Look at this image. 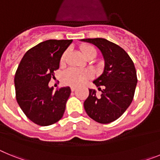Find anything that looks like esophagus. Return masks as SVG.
<instances>
[{
  "label": "esophagus",
  "instance_id": "34e87169",
  "mask_svg": "<svg viewBox=\"0 0 160 160\" xmlns=\"http://www.w3.org/2000/svg\"><path fill=\"white\" fill-rule=\"evenodd\" d=\"M76 90V87H71V90L72 91H74Z\"/></svg>",
  "mask_w": 160,
  "mask_h": 160
}]
</instances>
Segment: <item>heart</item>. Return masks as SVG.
<instances>
[{"label":"heart","mask_w":160,"mask_h":160,"mask_svg":"<svg viewBox=\"0 0 160 160\" xmlns=\"http://www.w3.org/2000/svg\"><path fill=\"white\" fill-rule=\"evenodd\" d=\"M81 49L85 57L87 58L91 54L96 55V49L90 45H83L81 46ZM67 51L65 52L61 58V62L63 63L66 60ZM92 77V73L87 70H79L76 68H70L62 73V79L65 84L78 87L84 84L86 82Z\"/></svg>","instance_id":"b5f03b06"}]
</instances>
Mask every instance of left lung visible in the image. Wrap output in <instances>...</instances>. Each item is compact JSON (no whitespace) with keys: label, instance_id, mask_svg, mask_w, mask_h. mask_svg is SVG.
I'll return each mask as SVG.
<instances>
[{"label":"left lung","instance_id":"8db88e82","mask_svg":"<svg viewBox=\"0 0 160 160\" xmlns=\"http://www.w3.org/2000/svg\"><path fill=\"white\" fill-rule=\"evenodd\" d=\"M82 42L91 43L102 52L105 61L102 75L93 82L102 94L89 89L84 108L90 118L99 123H110L118 119L131 105L137 85L135 65L128 53L116 44L104 38H87Z\"/></svg>","mask_w":160,"mask_h":160}]
</instances>
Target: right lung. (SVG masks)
Returning a JSON list of instances; mask_svg holds the SVG:
<instances>
[{
	"mask_svg": "<svg viewBox=\"0 0 160 160\" xmlns=\"http://www.w3.org/2000/svg\"><path fill=\"white\" fill-rule=\"evenodd\" d=\"M73 40H47L29 49L17 70L14 84L18 105L34 123L49 126L62 118L71 90L49 87L62 55Z\"/></svg>",
	"mask_w": 160,
	"mask_h": 160,
	"instance_id": "1",
	"label": "right lung"
}]
</instances>
